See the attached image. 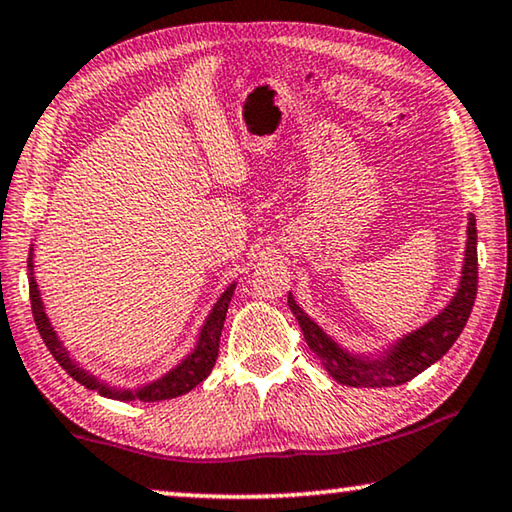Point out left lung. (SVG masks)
<instances>
[{"label": "left lung", "mask_w": 512, "mask_h": 512, "mask_svg": "<svg viewBox=\"0 0 512 512\" xmlns=\"http://www.w3.org/2000/svg\"><path fill=\"white\" fill-rule=\"evenodd\" d=\"M476 244V219L471 214L469 226H466L462 277H459V288L453 300H450V305L439 316H434L432 321L422 325V328L404 335L379 358H367V355H353L344 351L335 339L325 335L300 309L291 293H288V307H291L293 316L298 318L309 348L316 353V358L321 360V365L328 369V374L337 383L351 385V388H390V385H402L420 372H425L436 360H441L448 348L455 344V339L462 335L478 291Z\"/></svg>", "instance_id": "left-lung-1"}]
</instances>
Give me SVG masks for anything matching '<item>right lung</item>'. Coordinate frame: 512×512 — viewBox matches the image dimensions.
Wrapping results in <instances>:
<instances>
[{"label": "right lung", "mask_w": 512, "mask_h": 512, "mask_svg": "<svg viewBox=\"0 0 512 512\" xmlns=\"http://www.w3.org/2000/svg\"><path fill=\"white\" fill-rule=\"evenodd\" d=\"M32 251L34 249H29L27 270H29V300H32V314H34L36 328H39L43 342H46L48 351L53 353V358L59 362V365H62V369H66V374H71L73 379H76L78 383H83L85 388L96 390L103 397L122 399V402L124 399H127V402H131V399H140V402H161V399H173V397L184 395V392L194 390L196 385L205 381L207 374L212 372L214 362H217V355H219V337H221V330H224L226 311H228V305H231L235 284H231L224 293H221L217 305L212 307V311L205 318L194 351H191L187 358L180 362V365L170 369V372L161 376V379L143 385V388L122 390V388H113V385L99 381L90 372H85V369L71 358V353L66 351L64 344L59 342L55 328L50 325L46 307H43L39 284H36V279H34V263H32L34 254Z\"/></svg>", "instance_id": "1"}]
</instances>
